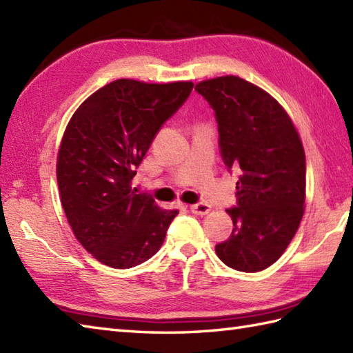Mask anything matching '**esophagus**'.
<instances>
[{
	"label": "esophagus",
	"instance_id": "34e87169",
	"mask_svg": "<svg viewBox=\"0 0 353 353\" xmlns=\"http://www.w3.org/2000/svg\"><path fill=\"white\" fill-rule=\"evenodd\" d=\"M191 212L197 214V215H206L211 212V206L206 205V203H196V205H191Z\"/></svg>",
	"mask_w": 353,
	"mask_h": 353
}]
</instances>
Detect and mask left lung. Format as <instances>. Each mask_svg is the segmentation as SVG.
Here are the masks:
<instances>
[{"label": "left lung", "instance_id": "obj_1", "mask_svg": "<svg viewBox=\"0 0 353 353\" xmlns=\"http://www.w3.org/2000/svg\"><path fill=\"white\" fill-rule=\"evenodd\" d=\"M219 123L224 163L241 170L230 238L215 245L228 267L262 272L279 259L305 212L306 163L301 137L279 101L236 76L199 81Z\"/></svg>", "mask_w": 353, "mask_h": 353}]
</instances>
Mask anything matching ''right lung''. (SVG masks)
Segmentation results:
<instances>
[{
  "label": "right lung",
  "mask_w": 353,
  "mask_h": 353,
  "mask_svg": "<svg viewBox=\"0 0 353 353\" xmlns=\"http://www.w3.org/2000/svg\"><path fill=\"white\" fill-rule=\"evenodd\" d=\"M192 86L118 79L88 97L66 125L56 165L61 201L77 241L101 264L130 268L161 249L177 211L137 194L132 181Z\"/></svg>",
  "instance_id": "add662e5"
}]
</instances>
